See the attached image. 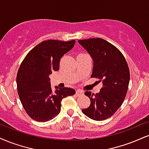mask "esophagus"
<instances>
[{
	"label": "esophagus",
	"instance_id": "esophagus-1",
	"mask_svg": "<svg viewBox=\"0 0 149 149\" xmlns=\"http://www.w3.org/2000/svg\"><path fill=\"white\" fill-rule=\"evenodd\" d=\"M76 94L77 95V96L82 95V94H83V92H82V91H81V90H80V89H78V90H76Z\"/></svg>",
	"mask_w": 149,
	"mask_h": 149
}]
</instances>
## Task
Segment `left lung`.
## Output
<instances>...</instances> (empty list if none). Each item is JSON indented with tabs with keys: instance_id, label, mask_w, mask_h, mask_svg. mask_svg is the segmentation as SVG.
<instances>
[{
	"instance_id": "obj_1",
	"label": "left lung",
	"mask_w": 149,
	"mask_h": 149,
	"mask_svg": "<svg viewBox=\"0 0 149 149\" xmlns=\"http://www.w3.org/2000/svg\"><path fill=\"white\" fill-rule=\"evenodd\" d=\"M78 42L94 60L91 78L103 82L98 94L85 92L91 104L82 112L93 120L103 121L113 115L124 101L130 81L128 65L121 52L105 39L92 38Z\"/></svg>"
}]
</instances>
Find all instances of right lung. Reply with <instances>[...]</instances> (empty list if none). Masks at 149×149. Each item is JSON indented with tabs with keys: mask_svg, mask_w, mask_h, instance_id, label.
<instances>
[{
	"mask_svg": "<svg viewBox=\"0 0 149 149\" xmlns=\"http://www.w3.org/2000/svg\"><path fill=\"white\" fill-rule=\"evenodd\" d=\"M76 40L43 41L30 51L21 62L17 75V92L23 108L30 118L45 122L60 112L64 98L76 91L69 87L53 92L49 75L57 71L63 55L74 46Z\"/></svg>",
	"mask_w": 149,
	"mask_h": 149,
	"instance_id": "right-lung-1",
	"label": "right lung"
}]
</instances>
